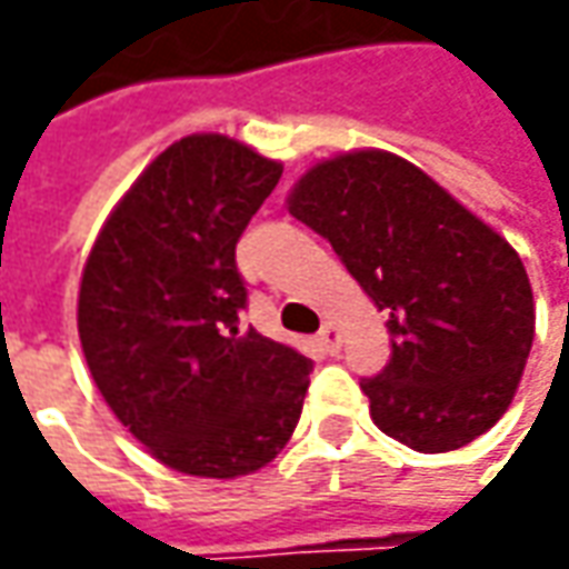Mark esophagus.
<instances>
[{"mask_svg":"<svg viewBox=\"0 0 569 569\" xmlns=\"http://www.w3.org/2000/svg\"><path fill=\"white\" fill-rule=\"evenodd\" d=\"M319 345L329 351V355H336L341 348V329L336 326V322H326L322 329H319Z\"/></svg>","mask_w":569,"mask_h":569,"instance_id":"34e87169","label":"esophagus"}]
</instances>
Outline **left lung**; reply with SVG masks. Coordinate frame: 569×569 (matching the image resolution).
I'll return each instance as SVG.
<instances>
[{
  "label": "left lung",
  "instance_id": "1",
  "mask_svg": "<svg viewBox=\"0 0 569 569\" xmlns=\"http://www.w3.org/2000/svg\"><path fill=\"white\" fill-rule=\"evenodd\" d=\"M288 211L322 233L373 307L392 358L363 380L370 418L418 452H449L513 402L536 339L519 252L421 167L355 148L310 167Z\"/></svg>",
  "mask_w": 569,
  "mask_h": 569
}]
</instances>
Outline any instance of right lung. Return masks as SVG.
<instances>
[{"instance_id": "right-lung-1", "label": "right lung", "mask_w": 569, "mask_h": 569, "mask_svg": "<svg viewBox=\"0 0 569 569\" xmlns=\"http://www.w3.org/2000/svg\"><path fill=\"white\" fill-rule=\"evenodd\" d=\"M284 164L221 132L164 148L107 214L78 284L103 402L161 466L230 481L295 433L313 363L240 329L233 250Z\"/></svg>"}]
</instances>
